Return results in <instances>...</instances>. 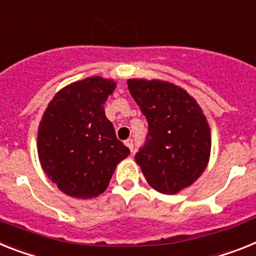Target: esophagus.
<instances>
[{
	"instance_id": "obj_1",
	"label": "esophagus",
	"mask_w": 256,
	"mask_h": 256,
	"mask_svg": "<svg viewBox=\"0 0 256 256\" xmlns=\"http://www.w3.org/2000/svg\"><path fill=\"white\" fill-rule=\"evenodd\" d=\"M124 144L128 146V150L132 152V150H134V143H132V139H128V140H124Z\"/></svg>"
}]
</instances>
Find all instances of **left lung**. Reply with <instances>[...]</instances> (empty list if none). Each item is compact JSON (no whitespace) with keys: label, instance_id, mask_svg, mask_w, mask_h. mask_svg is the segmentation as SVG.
<instances>
[{"label":"left lung","instance_id":"obj_1","mask_svg":"<svg viewBox=\"0 0 256 256\" xmlns=\"http://www.w3.org/2000/svg\"><path fill=\"white\" fill-rule=\"evenodd\" d=\"M128 91L148 122L146 144L135 154L148 184L173 195L206 170L211 128L203 110L184 88L158 79H128Z\"/></svg>","mask_w":256,"mask_h":256}]
</instances>
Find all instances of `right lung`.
I'll return each mask as SVG.
<instances>
[{
    "mask_svg": "<svg viewBox=\"0 0 256 256\" xmlns=\"http://www.w3.org/2000/svg\"><path fill=\"white\" fill-rule=\"evenodd\" d=\"M116 86L102 76L74 82L56 94L42 114L38 160L49 180L68 196L102 194L118 162L130 154L105 116L104 104Z\"/></svg>",
    "mask_w": 256,
    "mask_h": 256,
    "instance_id": "obj_1",
    "label": "right lung"
}]
</instances>
